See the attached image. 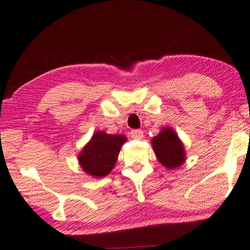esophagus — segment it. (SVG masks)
Wrapping results in <instances>:
<instances>
[{
    "label": "esophagus",
    "mask_w": 250,
    "mask_h": 250,
    "mask_svg": "<svg viewBox=\"0 0 250 250\" xmlns=\"http://www.w3.org/2000/svg\"><path fill=\"white\" fill-rule=\"evenodd\" d=\"M131 137L135 140H140L144 138V132L141 130H132L131 131Z\"/></svg>",
    "instance_id": "esophagus-1"
}]
</instances>
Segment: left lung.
Instances as JSON below:
<instances>
[{"mask_svg": "<svg viewBox=\"0 0 250 250\" xmlns=\"http://www.w3.org/2000/svg\"><path fill=\"white\" fill-rule=\"evenodd\" d=\"M152 146L159 162L166 168H178L186 161L183 144L171 127H163L152 139Z\"/></svg>", "mask_w": 250, "mask_h": 250, "instance_id": "8db88e82", "label": "left lung"}]
</instances>
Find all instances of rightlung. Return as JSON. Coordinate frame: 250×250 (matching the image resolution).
<instances>
[{
	"mask_svg": "<svg viewBox=\"0 0 250 250\" xmlns=\"http://www.w3.org/2000/svg\"><path fill=\"white\" fill-rule=\"evenodd\" d=\"M125 141L126 137L123 134L96 132L79 154L80 166L90 176H106L115 167L119 150Z\"/></svg>",
	"mask_w": 250,
	"mask_h": 250,
	"instance_id": "add662e5",
	"label": "right lung"
}]
</instances>
